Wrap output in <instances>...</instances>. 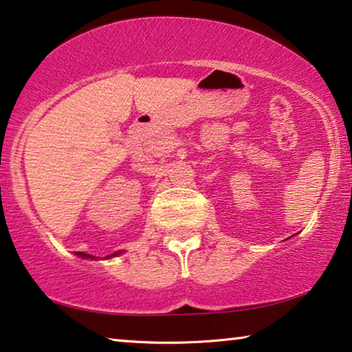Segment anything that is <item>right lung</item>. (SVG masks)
<instances>
[{
	"mask_svg": "<svg viewBox=\"0 0 352 352\" xmlns=\"http://www.w3.org/2000/svg\"><path fill=\"white\" fill-rule=\"evenodd\" d=\"M77 256H80V258H91L90 254H87V253H80V251H77Z\"/></svg>",
	"mask_w": 352,
	"mask_h": 352,
	"instance_id": "1",
	"label": "right lung"
}]
</instances>
